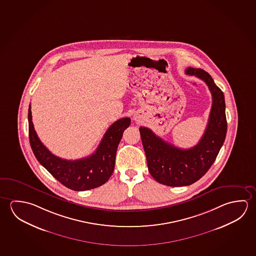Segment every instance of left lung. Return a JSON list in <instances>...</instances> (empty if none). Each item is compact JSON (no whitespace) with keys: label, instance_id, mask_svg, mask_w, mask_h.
<instances>
[{"label":"left lung","instance_id":"1","mask_svg":"<svg viewBox=\"0 0 256 256\" xmlns=\"http://www.w3.org/2000/svg\"><path fill=\"white\" fill-rule=\"evenodd\" d=\"M186 74L204 80L212 96L208 124L196 146L181 149L165 142L150 128H139L149 172L157 182L168 186H189L199 180L214 164L226 138L223 92L209 73L202 68H188Z\"/></svg>","mask_w":256,"mask_h":256}]
</instances>
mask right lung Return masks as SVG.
<instances>
[{"label":"right lung","instance_id":"1","mask_svg":"<svg viewBox=\"0 0 256 256\" xmlns=\"http://www.w3.org/2000/svg\"><path fill=\"white\" fill-rule=\"evenodd\" d=\"M130 122V118H122L114 122L92 154L83 159L68 160L52 154L40 141L32 122L30 105V146L38 162L63 186L74 191H86L98 188L109 180L114 170L118 146Z\"/></svg>","mask_w":256,"mask_h":256}]
</instances>
